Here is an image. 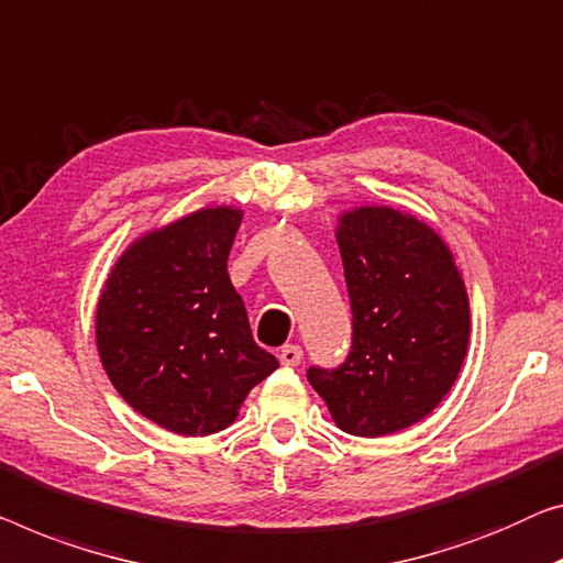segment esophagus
Masks as SVG:
<instances>
[{
  "label": "esophagus",
  "instance_id": "esophagus-1",
  "mask_svg": "<svg viewBox=\"0 0 563 563\" xmlns=\"http://www.w3.org/2000/svg\"><path fill=\"white\" fill-rule=\"evenodd\" d=\"M280 364H285V366H298L300 364V358H303V349L300 346H283L280 349Z\"/></svg>",
  "mask_w": 563,
  "mask_h": 563
}]
</instances>
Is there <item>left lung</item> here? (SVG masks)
I'll list each match as a JSON object with an SVG mask.
<instances>
[{
	"instance_id": "left-lung-1",
	"label": "left lung",
	"mask_w": 563,
	"mask_h": 563,
	"mask_svg": "<svg viewBox=\"0 0 563 563\" xmlns=\"http://www.w3.org/2000/svg\"><path fill=\"white\" fill-rule=\"evenodd\" d=\"M343 278L351 300V351L335 368H308L333 422L358 438H384L424 419L455 384L467 354L465 283L442 238L391 207L341 214Z\"/></svg>"
}]
</instances>
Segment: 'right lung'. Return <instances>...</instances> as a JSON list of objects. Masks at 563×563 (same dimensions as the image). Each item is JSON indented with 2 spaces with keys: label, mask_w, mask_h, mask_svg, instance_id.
I'll return each mask as SVG.
<instances>
[{
  "label": "right lung",
  "mask_w": 563,
  "mask_h": 563,
  "mask_svg": "<svg viewBox=\"0 0 563 563\" xmlns=\"http://www.w3.org/2000/svg\"><path fill=\"white\" fill-rule=\"evenodd\" d=\"M242 212L209 207L133 242L100 292L98 354L121 397L164 430L230 427L250 389L278 368L253 341L228 275Z\"/></svg>",
  "instance_id": "1"
}]
</instances>
